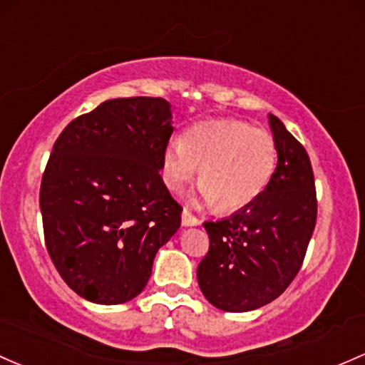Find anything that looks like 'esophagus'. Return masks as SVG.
I'll list each match as a JSON object with an SVG mask.
<instances>
[{
	"label": "esophagus",
	"instance_id": "obj_1",
	"mask_svg": "<svg viewBox=\"0 0 365 365\" xmlns=\"http://www.w3.org/2000/svg\"><path fill=\"white\" fill-rule=\"evenodd\" d=\"M201 224V222H199V218H195L192 213L190 212H183L182 213V225L183 227H194V225H199Z\"/></svg>",
	"mask_w": 365,
	"mask_h": 365
}]
</instances>
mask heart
<instances>
[{
	"mask_svg": "<svg viewBox=\"0 0 365 365\" xmlns=\"http://www.w3.org/2000/svg\"><path fill=\"white\" fill-rule=\"evenodd\" d=\"M278 163L274 138L234 118L205 120L166 145L164 185L180 192L199 168V199L222 213L247 208L264 194Z\"/></svg>",
	"mask_w": 365,
	"mask_h": 365,
	"instance_id": "heart-1",
	"label": "heart"
}]
</instances>
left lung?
Listing matches in <instances>:
<instances>
[{"instance_id":"1","label":"left lung","mask_w":365,"mask_h":365,"mask_svg":"<svg viewBox=\"0 0 365 365\" xmlns=\"http://www.w3.org/2000/svg\"><path fill=\"white\" fill-rule=\"evenodd\" d=\"M278 164L257 201L205 222L210 250L197 266L205 297L218 309L252 312L285 292L301 269L317 224V194L304 147L269 113Z\"/></svg>"}]
</instances>
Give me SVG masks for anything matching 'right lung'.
I'll return each instance as SVG.
<instances>
[{
  "label": "right lung",
  "instance_id": "1",
  "mask_svg": "<svg viewBox=\"0 0 365 365\" xmlns=\"http://www.w3.org/2000/svg\"><path fill=\"white\" fill-rule=\"evenodd\" d=\"M173 133L163 98H118L70 122L40 189L47 250L61 278L96 304L136 297L182 222L163 182Z\"/></svg>",
  "mask_w": 365,
  "mask_h": 365
}]
</instances>
